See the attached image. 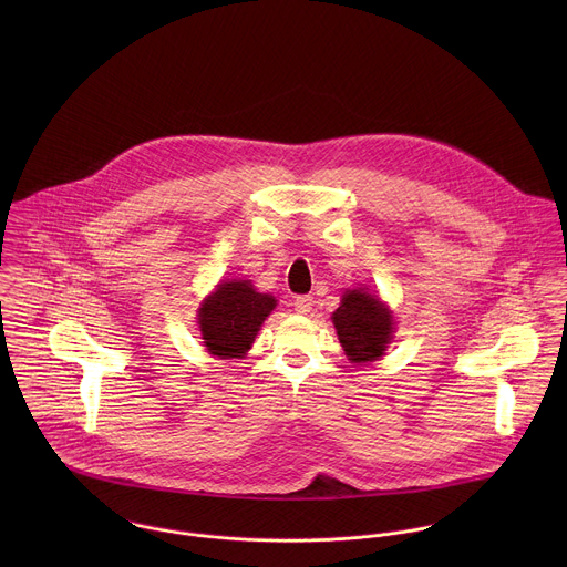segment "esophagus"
<instances>
[{
  "label": "esophagus",
  "instance_id": "esophagus-1",
  "mask_svg": "<svg viewBox=\"0 0 567 567\" xmlns=\"http://www.w3.org/2000/svg\"><path fill=\"white\" fill-rule=\"evenodd\" d=\"M312 306H315V299L310 295H301L295 299V310L297 315H310L312 312Z\"/></svg>",
  "mask_w": 567,
  "mask_h": 567
}]
</instances>
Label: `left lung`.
Returning <instances> with one entry per match:
<instances>
[{
    "mask_svg": "<svg viewBox=\"0 0 567 567\" xmlns=\"http://www.w3.org/2000/svg\"><path fill=\"white\" fill-rule=\"evenodd\" d=\"M338 340L351 362L367 364L384 355L393 340V312L362 288L347 290L340 308L331 315Z\"/></svg>",
    "mask_w": 567,
    "mask_h": 567,
    "instance_id": "1",
    "label": "left lung"
}]
</instances>
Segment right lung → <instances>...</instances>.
Returning <instances> with one entry per match:
<instances>
[{"label": "right lung", "instance_id": "1", "mask_svg": "<svg viewBox=\"0 0 567 567\" xmlns=\"http://www.w3.org/2000/svg\"><path fill=\"white\" fill-rule=\"evenodd\" d=\"M275 306L272 295L257 292L246 279L218 284L198 308V327L207 351L220 360L244 358Z\"/></svg>", "mask_w": 567, "mask_h": 567}]
</instances>
